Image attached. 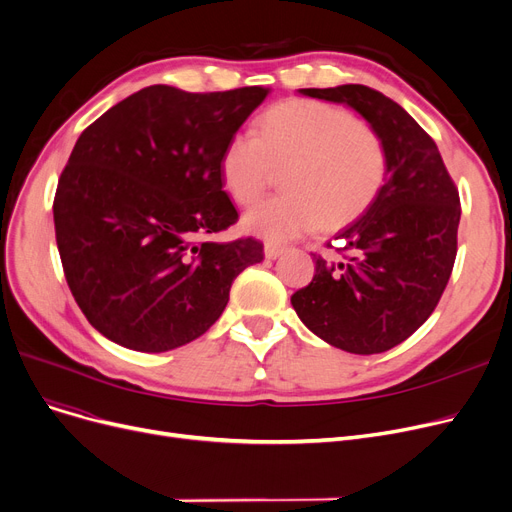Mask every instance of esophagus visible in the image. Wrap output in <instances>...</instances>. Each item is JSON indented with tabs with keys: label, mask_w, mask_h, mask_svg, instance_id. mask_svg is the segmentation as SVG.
<instances>
[{
	"label": "esophagus",
	"mask_w": 512,
	"mask_h": 512,
	"mask_svg": "<svg viewBox=\"0 0 512 512\" xmlns=\"http://www.w3.org/2000/svg\"><path fill=\"white\" fill-rule=\"evenodd\" d=\"M263 253H265L267 259H276V257H280L284 253V247L276 245V242H265Z\"/></svg>",
	"instance_id": "esophagus-1"
}]
</instances>
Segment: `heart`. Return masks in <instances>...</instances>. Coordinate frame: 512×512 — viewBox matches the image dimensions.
Returning a JSON list of instances; mask_svg holds the SVG:
<instances>
[{
  "mask_svg": "<svg viewBox=\"0 0 512 512\" xmlns=\"http://www.w3.org/2000/svg\"><path fill=\"white\" fill-rule=\"evenodd\" d=\"M276 170H288L286 195L251 209L245 228L286 240L361 218L386 182L388 157L369 122L332 103L292 99L261 116L259 134H232L220 155L224 188L245 207L261 199Z\"/></svg>",
  "mask_w": 512,
  "mask_h": 512,
  "instance_id": "heart-1",
  "label": "heart"
}]
</instances>
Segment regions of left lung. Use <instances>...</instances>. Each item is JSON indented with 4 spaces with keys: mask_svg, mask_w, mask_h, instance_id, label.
I'll use <instances>...</instances> for the list:
<instances>
[{
    "mask_svg": "<svg viewBox=\"0 0 512 512\" xmlns=\"http://www.w3.org/2000/svg\"><path fill=\"white\" fill-rule=\"evenodd\" d=\"M301 93L351 105L378 130L388 176L378 199L336 236L342 261L313 253L315 276L290 303L328 344L355 355L384 353L425 324L450 280L459 188L434 139L384 93L365 85Z\"/></svg>",
    "mask_w": 512,
    "mask_h": 512,
    "instance_id": "obj_1",
    "label": "left lung"
}]
</instances>
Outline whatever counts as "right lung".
Instances as JSON below:
<instances>
[{
  "instance_id": "right-lung-1",
  "label": "right lung",
  "mask_w": 512,
  "mask_h": 512,
  "mask_svg": "<svg viewBox=\"0 0 512 512\" xmlns=\"http://www.w3.org/2000/svg\"><path fill=\"white\" fill-rule=\"evenodd\" d=\"M267 89L186 93L151 85L80 134L62 170L53 222L64 276L89 324L141 353L203 336L234 278L263 259L238 222L220 155Z\"/></svg>"
}]
</instances>
